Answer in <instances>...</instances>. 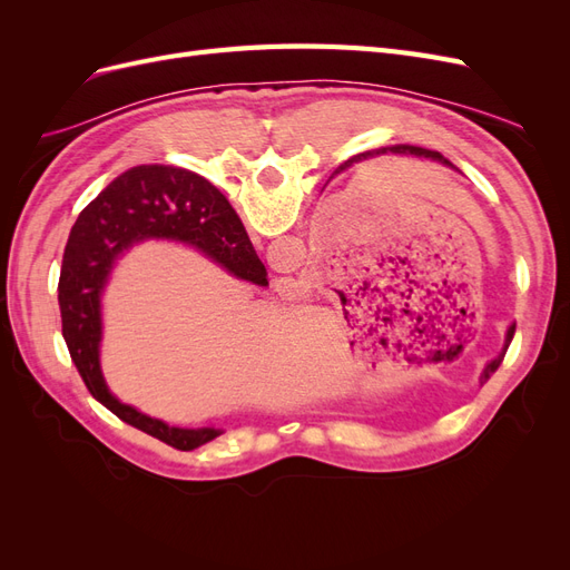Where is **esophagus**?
I'll return each mask as SVG.
<instances>
[{"mask_svg":"<svg viewBox=\"0 0 570 570\" xmlns=\"http://www.w3.org/2000/svg\"><path fill=\"white\" fill-rule=\"evenodd\" d=\"M275 289L281 292V297L292 299V297H297L299 292H302V283H299L297 278H292V275H287V278H281V281H278V285H275Z\"/></svg>","mask_w":570,"mask_h":570,"instance_id":"esophagus-1","label":"esophagus"}]
</instances>
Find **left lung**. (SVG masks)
I'll list each match as a JSON object with an SVG mask.
<instances>
[{
    "label": "left lung",
    "mask_w": 570,
    "mask_h": 570,
    "mask_svg": "<svg viewBox=\"0 0 570 570\" xmlns=\"http://www.w3.org/2000/svg\"><path fill=\"white\" fill-rule=\"evenodd\" d=\"M387 151H392V154H411V157H423V159H433V161H440V164H444V166H452V164H450V159H444L440 151H433V149H423V147H413V145H394V147H383V149H377V151L356 154V157H352V159L344 161V164H342V166L335 170V174H340V170H344V168H350L352 164H356V161H361V159L373 157V154H387ZM513 331H515L513 325H511L509 331H507V347H509V342H511V337H513ZM502 358H504V354H502V356H497L494 361H490V364L485 366V371H482V381H488L490 373H494V371L499 368V364H502Z\"/></svg>",
    "instance_id": "left-lung-1"
}]
</instances>
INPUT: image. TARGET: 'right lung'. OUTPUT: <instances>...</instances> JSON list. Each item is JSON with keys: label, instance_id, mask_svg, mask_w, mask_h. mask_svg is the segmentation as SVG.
I'll use <instances>...</instances> for the list:
<instances>
[{"label": "right lung", "instance_id": "add662e5", "mask_svg": "<svg viewBox=\"0 0 570 570\" xmlns=\"http://www.w3.org/2000/svg\"><path fill=\"white\" fill-rule=\"evenodd\" d=\"M178 239L212 256L233 275L268 285L243 220L218 189L178 166H132L85 206L63 249L59 275L61 333L82 383L116 416L180 452L197 450L220 435L216 428H170L120 404L99 371V297L116 256L142 239Z\"/></svg>", "mask_w": 570, "mask_h": 570}]
</instances>
